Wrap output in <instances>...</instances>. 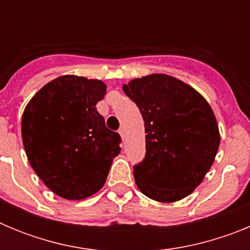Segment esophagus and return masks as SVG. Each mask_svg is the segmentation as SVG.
Instances as JSON below:
<instances>
[{"instance_id":"1","label":"esophagus","mask_w":250,"mask_h":250,"mask_svg":"<svg viewBox=\"0 0 250 250\" xmlns=\"http://www.w3.org/2000/svg\"><path fill=\"white\" fill-rule=\"evenodd\" d=\"M119 134H120V136H121V139H125V130H124V127H120V129H119Z\"/></svg>"}]
</instances>
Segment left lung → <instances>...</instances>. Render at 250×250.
<instances>
[{"instance_id":"1","label":"left lung","mask_w":250,"mask_h":250,"mask_svg":"<svg viewBox=\"0 0 250 250\" xmlns=\"http://www.w3.org/2000/svg\"><path fill=\"white\" fill-rule=\"evenodd\" d=\"M141 112L145 158L134 167L140 191L150 199L173 203L203 182L220 144L210 105L175 77L152 74L123 86Z\"/></svg>"}]
</instances>
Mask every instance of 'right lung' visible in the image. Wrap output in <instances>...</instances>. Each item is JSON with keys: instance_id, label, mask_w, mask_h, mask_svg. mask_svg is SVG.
I'll return each mask as SVG.
<instances>
[{"instance_id": "right-lung-1", "label": "right lung", "mask_w": 250, "mask_h": 250, "mask_svg": "<svg viewBox=\"0 0 250 250\" xmlns=\"http://www.w3.org/2000/svg\"><path fill=\"white\" fill-rule=\"evenodd\" d=\"M105 94L103 81L65 75L46 83L22 115L31 167L61 198L80 200L100 190L120 152V135L96 110Z\"/></svg>"}]
</instances>
